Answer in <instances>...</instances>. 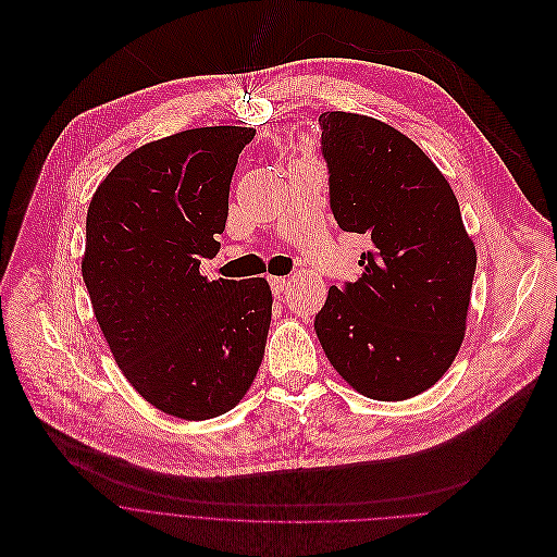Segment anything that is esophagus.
Masks as SVG:
<instances>
[{
    "instance_id": "1",
    "label": "esophagus",
    "mask_w": 557,
    "mask_h": 557,
    "mask_svg": "<svg viewBox=\"0 0 557 557\" xmlns=\"http://www.w3.org/2000/svg\"><path fill=\"white\" fill-rule=\"evenodd\" d=\"M270 285H272V292L274 296H281L287 287V278L285 276H270Z\"/></svg>"
}]
</instances>
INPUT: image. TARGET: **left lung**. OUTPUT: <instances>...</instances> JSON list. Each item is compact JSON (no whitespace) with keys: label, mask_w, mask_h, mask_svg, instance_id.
I'll return each mask as SVG.
<instances>
[{"label":"left lung","mask_w":557,"mask_h":557,"mask_svg":"<svg viewBox=\"0 0 557 557\" xmlns=\"http://www.w3.org/2000/svg\"><path fill=\"white\" fill-rule=\"evenodd\" d=\"M318 123L331 212L373 246L356 283L329 287L315 336L349 386L401 401L434 386L461 349L476 248L448 180L408 136L347 111Z\"/></svg>","instance_id":"obj_1"}]
</instances>
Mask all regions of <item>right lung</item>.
Wrapping results in <instances>:
<instances>
[{
    "instance_id": "obj_1",
    "label": "right lung",
    "mask_w": 557,
    "mask_h": 557,
    "mask_svg": "<svg viewBox=\"0 0 557 557\" xmlns=\"http://www.w3.org/2000/svg\"><path fill=\"white\" fill-rule=\"evenodd\" d=\"M250 127L186 129L143 145L98 184L81 263L94 315L129 384L158 410L203 421L233 410L265 354V278L208 281Z\"/></svg>"
}]
</instances>
